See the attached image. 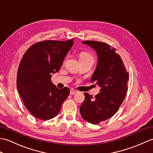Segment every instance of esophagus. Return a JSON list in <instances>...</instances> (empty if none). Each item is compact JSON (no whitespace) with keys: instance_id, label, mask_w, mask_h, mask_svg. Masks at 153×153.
Listing matches in <instances>:
<instances>
[{"instance_id":"obj_1","label":"esophagus","mask_w":153,"mask_h":153,"mask_svg":"<svg viewBox=\"0 0 153 153\" xmlns=\"http://www.w3.org/2000/svg\"><path fill=\"white\" fill-rule=\"evenodd\" d=\"M76 93H77V92H76V91H74V90L72 89V90H70V94L71 95H74V94H76Z\"/></svg>"}]
</instances>
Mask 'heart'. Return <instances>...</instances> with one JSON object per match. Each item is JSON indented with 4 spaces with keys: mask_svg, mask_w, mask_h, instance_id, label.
<instances>
[{
    "mask_svg": "<svg viewBox=\"0 0 153 153\" xmlns=\"http://www.w3.org/2000/svg\"><path fill=\"white\" fill-rule=\"evenodd\" d=\"M79 60H91L93 61V58L88 53L81 52L79 54Z\"/></svg>",
    "mask_w": 153,
    "mask_h": 153,
    "instance_id": "b5f03b06",
    "label": "heart"
}]
</instances>
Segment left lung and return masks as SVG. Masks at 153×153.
Segmentation results:
<instances>
[{
    "mask_svg": "<svg viewBox=\"0 0 153 153\" xmlns=\"http://www.w3.org/2000/svg\"><path fill=\"white\" fill-rule=\"evenodd\" d=\"M82 44L97 53V66L90 80L101 88L94 97L84 93L80 113L87 122L97 125L111 118L119 109L128 91L129 74L120 56L108 44L97 41H84Z\"/></svg>",
    "mask_w": 153,
    "mask_h": 153,
    "instance_id": "left-lung-1",
    "label": "left lung"
}]
</instances>
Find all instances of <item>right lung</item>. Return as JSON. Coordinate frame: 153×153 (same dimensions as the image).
<instances>
[{"label":"right lung","instance_id":"obj_1","mask_svg":"<svg viewBox=\"0 0 153 153\" xmlns=\"http://www.w3.org/2000/svg\"><path fill=\"white\" fill-rule=\"evenodd\" d=\"M73 44V40L38 42L27 49L21 60L17 91L28 111L39 119L57 115L68 97L69 88H58L51 78L60 70Z\"/></svg>","mask_w":153,"mask_h":153}]
</instances>
